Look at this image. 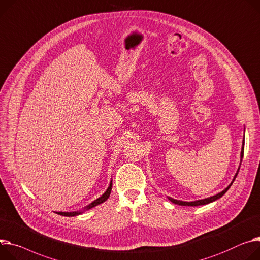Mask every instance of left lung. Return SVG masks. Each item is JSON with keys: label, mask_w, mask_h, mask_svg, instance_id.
I'll return each mask as SVG.
<instances>
[{"label": "left lung", "mask_w": 260, "mask_h": 260, "mask_svg": "<svg viewBox=\"0 0 260 260\" xmlns=\"http://www.w3.org/2000/svg\"><path fill=\"white\" fill-rule=\"evenodd\" d=\"M244 150H245V135H244V141H243L242 152H241V164H242L243 157H244ZM239 168H241V165H239ZM239 168H238V170H237V172H236V174H235V176H234V178H233L232 182H231L223 191L216 193L215 196H212V197H209V198H206V199H202V200H197V201H192V202L180 201V200H176V199H173V198H171V197H168V198H169V200H170L171 202H173V203H175V204H178V205H182V206H199V205H206V204H209V203H211V202H213V201H216V200L221 198L222 196H224L225 192L230 188V186L232 185L233 181L235 180V178H236V176H237V174H238Z\"/></svg>", "instance_id": "8db88e82"}]
</instances>
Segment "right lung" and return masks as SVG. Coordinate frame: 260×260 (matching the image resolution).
Returning <instances> with one entry per match:
<instances>
[{
	"label": "right lung",
	"mask_w": 260,
	"mask_h": 260,
	"mask_svg": "<svg viewBox=\"0 0 260 260\" xmlns=\"http://www.w3.org/2000/svg\"><path fill=\"white\" fill-rule=\"evenodd\" d=\"M111 189H112V180L110 181L109 186H108V188L106 189V191H105L101 197L98 198L96 200H94L93 202H91L90 204H88L87 206H85L82 210H80V211H73V212H59L58 214L64 215V216H76V215L81 214L82 212H84V211H86V210H88V209H90V208H92V207H94V206H96V205H100V204H102L103 202H105L106 200L109 198V196H110Z\"/></svg>",
	"instance_id": "1"
}]
</instances>
